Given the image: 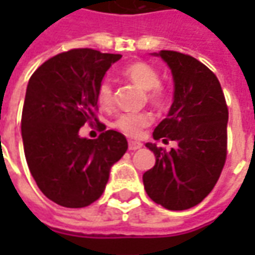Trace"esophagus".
I'll use <instances>...</instances> for the list:
<instances>
[{
  "instance_id": "34e87169",
  "label": "esophagus",
  "mask_w": 255,
  "mask_h": 255,
  "mask_svg": "<svg viewBox=\"0 0 255 255\" xmlns=\"http://www.w3.org/2000/svg\"><path fill=\"white\" fill-rule=\"evenodd\" d=\"M142 146H143V144L140 142H133V140H130V142H129V150H130V152L139 150V149H140Z\"/></svg>"
}]
</instances>
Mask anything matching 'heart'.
<instances>
[{
	"label": "heart",
	"mask_w": 255,
	"mask_h": 255,
	"mask_svg": "<svg viewBox=\"0 0 255 255\" xmlns=\"http://www.w3.org/2000/svg\"><path fill=\"white\" fill-rule=\"evenodd\" d=\"M123 75L136 84L143 91H147L149 101L154 105H163L167 99L166 91L159 85L160 76L152 65L146 62H133L123 69ZM98 103L102 108H109L112 105V85L109 81H102L98 92ZM152 123V116L149 113H121L113 121L112 126L129 137H139L142 132Z\"/></svg>",
	"instance_id": "heart-1"
}]
</instances>
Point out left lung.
Wrapping results in <instances>:
<instances>
[{
	"label": "left lung",
	"mask_w": 255,
	"mask_h": 255,
	"mask_svg": "<svg viewBox=\"0 0 255 255\" xmlns=\"http://www.w3.org/2000/svg\"><path fill=\"white\" fill-rule=\"evenodd\" d=\"M170 68L174 92L167 118L153 139L174 140L170 152L146 143L156 163L143 174L147 196L167 210H187L213 190L227 156L229 109L217 76L200 61L176 51L159 54Z\"/></svg>",
	"instance_id": "1"
}]
</instances>
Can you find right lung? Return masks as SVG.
Returning a JSON list of instances; mask_svg holds the SVG:
<instances>
[{"instance_id": "obj_1", "label": "right lung", "mask_w": 255, "mask_h": 255, "mask_svg": "<svg viewBox=\"0 0 255 255\" xmlns=\"http://www.w3.org/2000/svg\"><path fill=\"white\" fill-rule=\"evenodd\" d=\"M121 58L71 49L44 62L28 82L21 121L25 159L39 190L59 206L81 209L98 200L112 166L128 150L116 130L95 140L79 136L85 123L98 122V88ZM99 128L105 130L102 123Z\"/></svg>"}]
</instances>
